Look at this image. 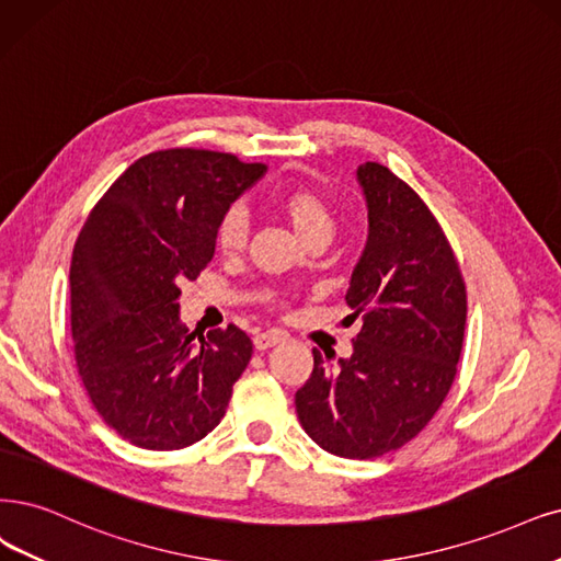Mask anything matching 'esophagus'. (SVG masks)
<instances>
[{
  "label": "esophagus",
  "mask_w": 561,
  "mask_h": 561,
  "mask_svg": "<svg viewBox=\"0 0 561 561\" xmlns=\"http://www.w3.org/2000/svg\"><path fill=\"white\" fill-rule=\"evenodd\" d=\"M282 340H284V337H282V335H275V333H261V335L254 337V346H256V351H267L270 346L279 344Z\"/></svg>",
  "instance_id": "34e87169"
}]
</instances>
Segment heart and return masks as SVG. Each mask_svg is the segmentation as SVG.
Instances as JSON below:
<instances>
[{
    "label": "heart",
    "mask_w": 561,
    "mask_h": 561,
    "mask_svg": "<svg viewBox=\"0 0 561 561\" xmlns=\"http://www.w3.org/2000/svg\"><path fill=\"white\" fill-rule=\"evenodd\" d=\"M277 207L286 221L291 224L296 236L302 242L325 238L330 240L335 233V210L319 192L307 190V186H296L277 198ZM247 238V215L242 207H231L219 219L217 226V244L221 252H238Z\"/></svg>",
    "instance_id": "b5f03b06"
}]
</instances>
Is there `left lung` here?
I'll use <instances>...</instances> for the list:
<instances>
[{
	"label": "left lung",
	"instance_id": "obj_1",
	"mask_svg": "<svg viewBox=\"0 0 561 561\" xmlns=\"http://www.w3.org/2000/svg\"><path fill=\"white\" fill-rule=\"evenodd\" d=\"M356 180L369 226L348 282L354 314L346 319L360 314L363 328L354 354L335 365L314 348L296 411L323 450L369 460L411 442L446 400L465 340L467 291L421 196L375 161L360 163Z\"/></svg>",
	"mask_w": 561,
	"mask_h": 561
}]
</instances>
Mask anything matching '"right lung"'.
<instances>
[{
  "instance_id": "right-lung-1",
  "label": "right lung",
  "mask_w": 561,
  "mask_h": 561,
  "mask_svg": "<svg viewBox=\"0 0 561 561\" xmlns=\"http://www.w3.org/2000/svg\"><path fill=\"white\" fill-rule=\"evenodd\" d=\"M265 171L210 150L145 154L82 226L69 273L78 375L134 446L178 450L224 419L252 340L228 325L196 342L180 319V282L213 261L219 219Z\"/></svg>"
}]
</instances>
